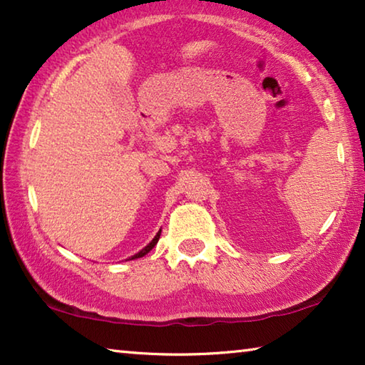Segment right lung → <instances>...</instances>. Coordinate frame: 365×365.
<instances>
[{"instance_id": "1", "label": "right lung", "mask_w": 365, "mask_h": 365, "mask_svg": "<svg viewBox=\"0 0 365 365\" xmlns=\"http://www.w3.org/2000/svg\"><path fill=\"white\" fill-rule=\"evenodd\" d=\"M159 237H160V230L156 233V237H154L153 240H151V242L150 243H148L146 246H145V248L143 250H141V251H138L137 252V255H133L132 257H128L127 259V261H132V259H138V257H143L145 255H148V252H150L153 248H154V246H156L158 245V242H159Z\"/></svg>"}]
</instances>
